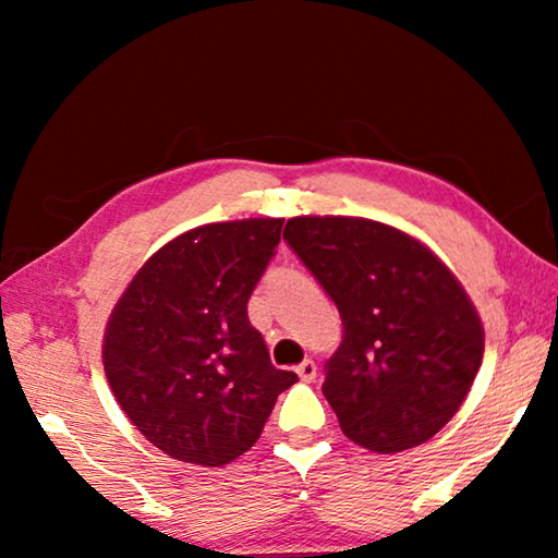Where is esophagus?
Wrapping results in <instances>:
<instances>
[{
    "label": "esophagus",
    "mask_w": 558,
    "mask_h": 558,
    "mask_svg": "<svg viewBox=\"0 0 558 558\" xmlns=\"http://www.w3.org/2000/svg\"><path fill=\"white\" fill-rule=\"evenodd\" d=\"M295 372L300 376V381H305V384H313L317 379V364L313 362V359H305V362H302Z\"/></svg>",
    "instance_id": "34e87169"
}]
</instances>
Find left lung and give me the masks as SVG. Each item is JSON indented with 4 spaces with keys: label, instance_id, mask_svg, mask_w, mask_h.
<instances>
[{
    "label": "left lung",
    "instance_id": "8db88e82",
    "mask_svg": "<svg viewBox=\"0 0 558 558\" xmlns=\"http://www.w3.org/2000/svg\"><path fill=\"white\" fill-rule=\"evenodd\" d=\"M282 239L342 315L323 393L344 436L379 456L430 440L485 352L460 280L415 235L362 216H295Z\"/></svg>",
    "mask_w": 558,
    "mask_h": 558
}]
</instances>
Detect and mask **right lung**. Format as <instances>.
Returning a JSON list of instances; mask_svg holds the SVG:
<instances>
[{
	"label": "right lung",
	"instance_id": "right-lung-1",
	"mask_svg": "<svg viewBox=\"0 0 558 558\" xmlns=\"http://www.w3.org/2000/svg\"><path fill=\"white\" fill-rule=\"evenodd\" d=\"M282 219L196 226L145 260L112 307L102 366L137 430L169 458L229 465L298 381L270 364L248 298Z\"/></svg>",
	"mask_w": 558,
	"mask_h": 558
}]
</instances>
